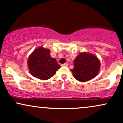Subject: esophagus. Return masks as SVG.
<instances>
[{
	"mask_svg": "<svg viewBox=\"0 0 123 123\" xmlns=\"http://www.w3.org/2000/svg\"><path fill=\"white\" fill-rule=\"evenodd\" d=\"M62 66H68V64L67 63H63V64L61 65Z\"/></svg>",
	"mask_w": 123,
	"mask_h": 123,
	"instance_id": "obj_1",
	"label": "esophagus"
}]
</instances>
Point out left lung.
Listing matches in <instances>:
<instances>
[{"label":"left lung","instance_id":"left-lung-1","mask_svg":"<svg viewBox=\"0 0 123 123\" xmlns=\"http://www.w3.org/2000/svg\"><path fill=\"white\" fill-rule=\"evenodd\" d=\"M101 63L97 56L90 53H80L74 60V68L70 69L74 78L81 82L92 79L98 74Z\"/></svg>","mask_w":123,"mask_h":123}]
</instances>
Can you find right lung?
<instances>
[{
  "label": "right lung",
  "mask_w": 123,
  "mask_h": 123,
  "mask_svg": "<svg viewBox=\"0 0 123 123\" xmlns=\"http://www.w3.org/2000/svg\"><path fill=\"white\" fill-rule=\"evenodd\" d=\"M29 73L41 80H48L55 74L61 66L50 56V50L42 46L36 48L28 59Z\"/></svg>",
  "instance_id": "right-lung-1"
}]
</instances>
